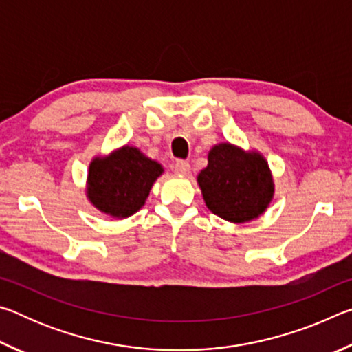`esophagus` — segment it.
Segmentation results:
<instances>
[{
	"label": "esophagus",
	"instance_id": "1",
	"mask_svg": "<svg viewBox=\"0 0 352 352\" xmlns=\"http://www.w3.org/2000/svg\"><path fill=\"white\" fill-rule=\"evenodd\" d=\"M189 169L190 166L188 162H183V160H178V162L174 164V170L177 172V174L180 175H188L189 174Z\"/></svg>",
	"mask_w": 352,
	"mask_h": 352
}]
</instances>
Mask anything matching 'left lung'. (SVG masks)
I'll return each mask as SVG.
<instances>
[{
    "label": "left lung",
    "instance_id": "1",
    "mask_svg": "<svg viewBox=\"0 0 352 352\" xmlns=\"http://www.w3.org/2000/svg\"><path fill=\"white\" fill-rule=\"evenodd\" d=\"M197 183L208 210L231 223L258 219L275 195L272 170L262 153L231 142L211 148Z\"/></svg>",
    "mask_w": 352,
    "mask_h": 352
}]
</instances>
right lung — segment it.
Instances as JSON below:
<instances>
[{
  "instance_id": "right-lung-1",
  "label": "right lung",
  "mask_w": 352,
  "mask_h": 352,
  "mask_svg": "<svg viewBox=\"0 0 352 352\" xmlns=\"http://www.w3.org/2000/svg\"><path fill=\"white\" fill-rule=\"evenodd\" d=\"M164 172L138 147L122 146L107 157H94L88 168L87 199L113 219H127L144 206L148 192Z\"/></svg>"
}]
</instances>
